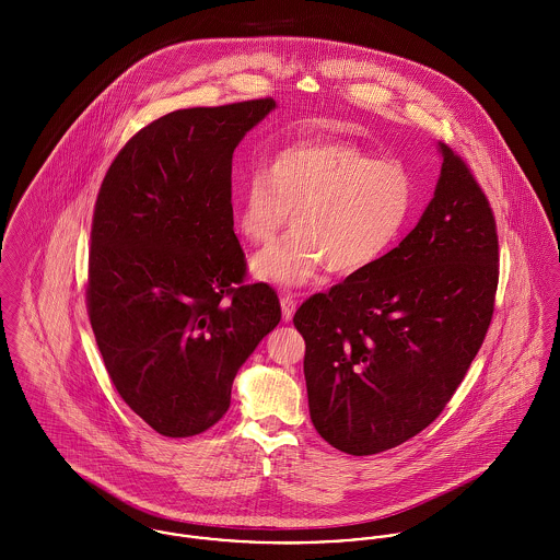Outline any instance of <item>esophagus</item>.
I'll return each mask as SVG.
<instances>
[{"label": "esophagus", "mask_w": 560, "mask_h": 560, "mask_svg": "<svg viewBox=\"0 0 560 560\" xmlns=\"http://www.w3.org/2000/svg\"><path fill=\"white\" fill-rule=\"evenodd\" d=\"M280 306H282V319L289 320L293 319V315H295V308H298V302H295V298L293 295H282L280 298Z\"/></svg>", "instance_id": "34e87169"}]
</instances>
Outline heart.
I'll use <instances>...</instances> for the list:
<instances>
[{"label":"heart","mask_w":560,"mask_h":560,"mask_svg":"<svg viewBox=\"0 0 560 560\" xmlns=\"http://www.w3.org/2000/svg\"><path fill=\"white\" fill-rule=\"evenodd\" d=\"M413 209V178L395 160H373L345 140H302L247 174L237 229L247 243L273 240L293 211L295 231L249 260L256 280L293 289L329 265L351 276L382 260Z\"/></svg>","instance_id":"heart-1"}]
</instances>
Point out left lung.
Returning a JSON list of instances; mask_svg holds the SVG:
<instances>
[{"label": "left lung", "instance_id": "left-lung-1", "mask_svg": "<svg viewBox=\"0 0 560 560\" xmlns=\"http://www.w3.org/2000/svg\"><path fill=\"white\" fill-rule=\"evenodd\" d=\"M442 170L413 231L382 260L306 300L293 323L315 429L375 455L429 427L459 388L493 315L498 235L468 165L438 142Z\"/></svg>", "mask_w": 560, "mask_h": 560}]
</instances>
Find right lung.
<instances>
[{"label": "right lung", "instance_id": "add662e5", "mask_svg": "<svg viewBox=\"0 0 560 560\" xmlns=\"http://www.w3.org/2000/svg\"><path fill=\"white\" fill-rule=\"evenodd\" d=\"M273 98L165 114L109 165L92 220L88 315L125 402L189 438L231 407L243 362L280 323L271 287L243 284L233 153Z\"/></svg>", "mask_w": 560, "mask_h": 560}]
</instances>
